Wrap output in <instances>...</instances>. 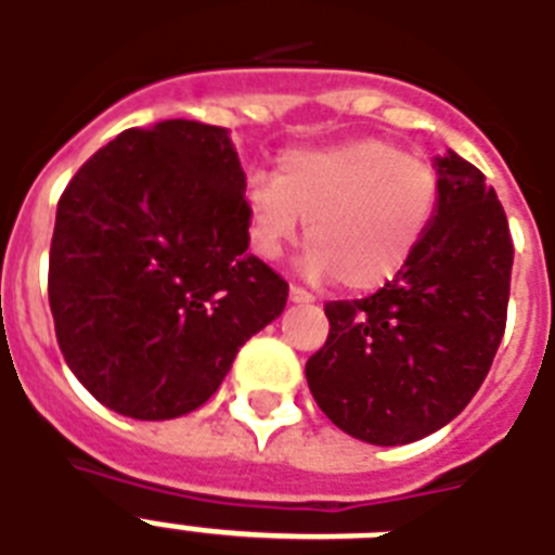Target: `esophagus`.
Listing matches in <instances>:
<instances>
[{"instance_id": "1", "label": "esophagus", "mask_w": 555, "mask_h": 555, "mask_svg": "<svg viewBox=\"0 0 555 555\" xmlns=\"http://www.w3.org/2000/svg\"><path fill=\"white\" fill-rule=\"evenodd\" d=\"M313 299H317V296H313L311 291H305V287H299V285H291V302L308 305V302H313Z\"/></svg>"}]
</instances>
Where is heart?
<instances>
[{
	"label": "heart",
	"mask_w": 555,
	"mask_h": 555,
	"mask_svg": "<svg viewBox=\"0 0 555 555\" xmlns=\"http://www.w3.org/2000/svg\"><path fill=\"white\" fill-rule=\"evenodd\" d=\"M438 195L435 167L397 143L363 138L287 152L276 178H259L247 192L253 244L273 259L305 218L313 273H334L348 291H374L412 261Z\"/></svg>",
	"instance_id": "obj_1"
}]
</instances>
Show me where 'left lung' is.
Listing matches in <instances>:
<instances>
[{"mask_svg":"<svg viewBox=\"0 0 555 555\" xmlns=\"http://www.w3.org/2000/svg\"><path fill=\"white\" fill-rule=\"evenodd\" d=\"M438 212L377 294L325 305V346L305 363L328 421L377 447L421 440L464 412L507 325L513 238L499 195L455 152L438 158Z\"/></svg>","mask_w":555,"mask_h":555,"instance_id":"left-lung-1","label":"left lung"}]
</instances>
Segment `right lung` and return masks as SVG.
Returning <instances> with one entry per match:
<instances>
[{"instance_id":"add662e5","label":"right lung","mask_w":555,"mask_h":555,"mask_svg":"<svg viewBox=\"0 0 555 555\" xmlns=\"http://www.w3.org/2000/svg\"><path fill=\"white\" fill-rule=\"evenodd\" d=\"M247 227L221 126L126 129L77 169L56 204L48 302L65 363L100 403L169 421L216 395L287 302Z\"/></svg>"}]
</instances>
